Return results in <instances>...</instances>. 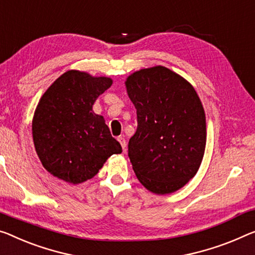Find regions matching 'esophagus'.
<instances>
[{"instance_id":"34e87169","label":"esophagus","mask_w":255,"mask_h":255,"mask_svg":"<svg viewBox=\"0 0 255 255\" xmlns=\"http://www.w3.org/2000/svg\"><path fill=\"white\" fill-rule=\"evenodd\" d=\"M117 140L120 141V143H121V146H122L123 150H125V148H127V140H125L124 136H119Z\"/></svg>"}]
</instances>
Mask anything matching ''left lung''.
Here are the masks:
<instances>
[{"instance_id":"obj_1","label":"left lung","mask_w":255,"mask_h":255,"mask_svg":"<svg viewBox=\"0 0 255 255\" xmlns=\"http://www.w3.org/2000/svg\"><path fill=\"white\" fill-rule=\"evenodd\" d=\"M138 127L128 157L139 181L158 195L180 189L197 173L206 144L205 113L190 83L163 66L128 77Z\"/></svg>"}]
</instances>
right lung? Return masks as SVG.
Here are the masks:
<instances>
[{
    "mask_svg": "<svg viewBox=\"0 0 255 255\" xmlns=\"http://www.w3.org/2000/svg\"><path fill=\"white\" fill-rule=\"evenodd\" d=\"M112 84L108 77L68 70L42 96L33 119V140L42 165L54 177L73 185L84 182L108 157L122 152L104 117L92 111Z\"/></svg>",
    "mask_w": 255,
    "mask_h": 255,
    "instance_id": "obj_1",
    "label": "right lung"
}]
</instances>
